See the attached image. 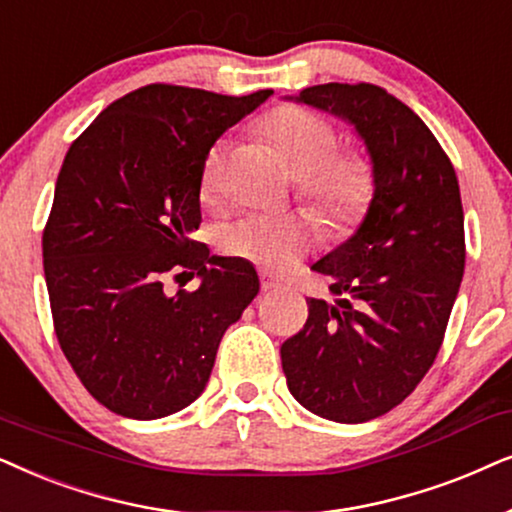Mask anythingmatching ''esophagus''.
Returning <instances> with one entry per match:
<instances>
[{
    "label": "esophagus",
    "instance_id": "esophagus-1",
    "mask_svg": "<svg viewBox=\"0 0 512 512\" xmlns=\"http://www.w3.org/2000/svg\"><path fill=\"white\" fill-rule=\"evenodd\" d=\"M260 278H262V290H264V292H271V290L281 288V283L274 281V278H271V276L267 274V271H262Z\"/></svg>",
    "mask_w": 512,
    "mask_h": 512
}]
</instances>
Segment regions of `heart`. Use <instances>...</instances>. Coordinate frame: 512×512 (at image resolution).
<instances>
[{"label":"heart","mask_w":512,"mask_h":512,"mask_svg":"<svg viewBox=\"0 0 512 512\" xmlns=\"http://www.w3.org/2000/svg\"><path fill=\"white\" fill-rule=\"evenodd\" d=\"M262 133L281 154L285 168L299 180V196L337 227L360 220L374 194L370 161L358 152H337V133L327 121L297 107L274 109L262 121ZM227 145L217 142L206 156L201 192L215 201L224 189ZM311 243L302 217L250 215L217 231V245L271 274H283Z\"/></svg>","instance_id":"b5f03b06"}]
</instances>
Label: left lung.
Returning a JSON list of instances; mask_svg holds the SVG:
<instances>
[{
    "instance_id": "left-lung-1",
    "label": "left lung",
    "mask_w": 512,
    "mask_h": 512,
    "mask_svg": "<svg viewBox=\"0 0 512 512\" xmlns=\"http://www.w3.org/2000/svg\"><path fill=\"white\" fill-rule=\"evenodd\" d=\"M285 100L342 119L365 145L374 194L358 229L313 264L335 302L281 346L290 393L337 424L377 419L438 356L466 264L456 173L428 126L372 84H320Z\"/></svg>"
}]
</instances>
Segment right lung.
Masks as SVG:
<instances>
[{"instance_id": "right-lung-1", "label": "right lung", "mask_w": 512, "mask_h": 512, "mask_svg": "<svg viewBox=\"0 0 512 512\" xmlns=\"http://www.w3.org/2000/svg\"><path fill=\"white\" fill-rule=\"evenodd\" d=\"M271 93L142 86L65 156L42 241L53 325L86 391L121 417L192 405L227 327L260 292L250 262L210 255L192 234L210 147ZM182 273L200 288L168 296L167 276Z\"/></svg>"}]
</instances>
